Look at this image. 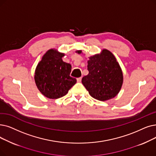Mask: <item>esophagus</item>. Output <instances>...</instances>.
<instances>
[{
    "label": "esophagus",
    "mask_w": 156,
    "mask_h": 156,
    "mask_svg": "<svg viewBox=\"0 0 156 156\" xmlns=\"http://www.w3.org/2000/svg\"><path fill=\"white\" fill-rule=\"evenodd\" d=\"M82 77H80V78H77V82H81V81H82Z\"/></svg>",
    "instance_id": "obj_1"
}]
</instances>
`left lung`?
Masks as SVG:
<instances>
[{
  "mask_svg": "<svg viewBox=\"0 0 156 156\" xmlns=\"http://www.w3.org/2000/svg\"><path fill=\"white\" fill-rule=\"evenodd\" d=\"M76 53H82V50ZM89 74L82 82L90 96L99 101H107L115 97L123 83V74L113 53L104 49L100 54L89 57Z\"/></svg>",
  "mask_w": 156,
  "mask_h": 156,
  "instance_id": "obj_1",
  "label": "left lung"
}]
</instances>
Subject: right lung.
<instances>
[{
	"label": "right lung",
	"mask_w": 156,
	"mask_h": 156,
	"mask_svg": "<svg viewBox=\"0 0 156 156\" xmlns=\"http://www.w3.org/2000/svg\"><path fill=\"white\" fill-rule=\"evenodd\" d=\"M64 53L50 49L43 56L35 71L34 80L39 90L46 98L58 99L64 96L76 83L70 76L71 65L64 62Z\"/></svg>",
	"instance_id": "right-lung-1"
}]
</instances>
